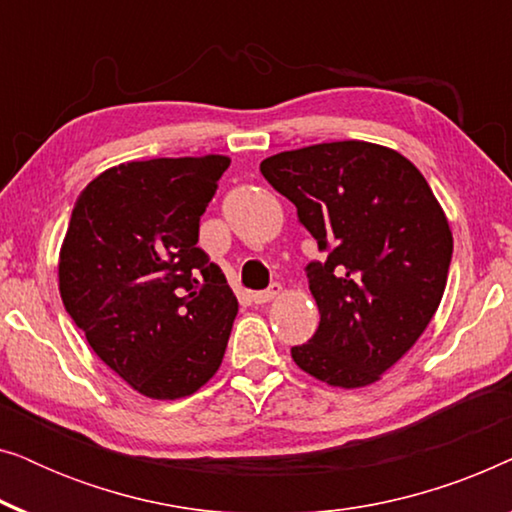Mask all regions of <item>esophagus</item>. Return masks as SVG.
I'll return each mask as SVG.
<instances>
[{"instance_id": "esophagus-1", "label": "esophagus", "mask_w": 512, "mask_h": 512, "mask_svg": "<svg viewBox=\"0 0 512 512\" xmlns=\"http://www.w3.org/2000/svg\"><path fill=\"white\" fill-rule=\"evenodd\" d=\"M279 293H282V286H279V284L275 282V284H270L265 291L251 293V300H254L256 305H263V303H270V300H275V298L279 296Z\"/></svg>"}]
</instances>
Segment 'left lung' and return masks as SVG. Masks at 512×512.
Returning <instances> with one entry per match:
<instances>
[{
  "label": "left lung",
  "instance_id": "obj_1",
  "mask_svg": "<svg viewBox=\"0 0 512 512\" xmlns=\"http://www.w3.org/2000/svg\"><path fill=\"white\" fill-rule=\"evenodd\" d=\"M261 174L296 205L324 254L305 268L319 328L291 347L293 361L333 387L373 384L443 298L452 261L443 209L408 158L368 142L277 153Z\"/></svg>",
  "mask_w": 512,
  "mask_h": 512
}]
</instances>
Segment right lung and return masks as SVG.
Instances as JSON below:
<instances>
[{"instance_id":"add662e5","label":"right lung","mask_w":512,"mask_h":512,"mask_svg":"<svg viewBox=\"0 0 512 512\" xmlns=\"http://www.w3.org/2000/svg\"><path fill=\"white\" fill-rule=\"evenodd\" d=\"M226 156L153 158L83 188L60 251V296L88 345L149 398L198 391L221 366L237 298L198 247Z\"/></svg>"}]
</instances>
